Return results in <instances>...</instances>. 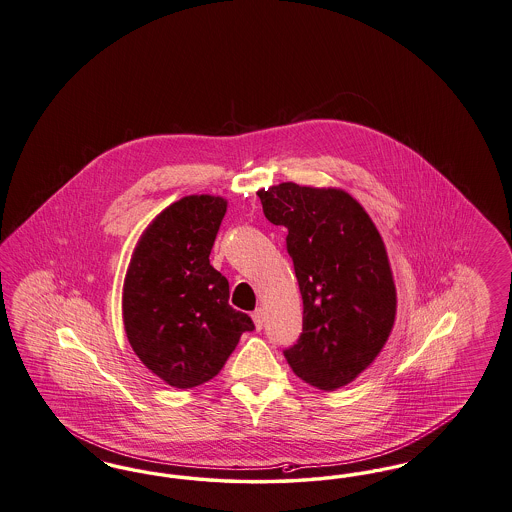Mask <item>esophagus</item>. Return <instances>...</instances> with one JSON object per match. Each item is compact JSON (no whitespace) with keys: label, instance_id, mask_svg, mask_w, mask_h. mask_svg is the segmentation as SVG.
<instances>
[{"label":"esophagus","instance_id":"1","mask_svg":"<svg viewBox=\"0 0 512 512\" xmlns=\"http://www.w3.org/2000/svg\"><path fill=\"white\" fill-rule=\"evenodd\" d=\"M251 318H253L255 328L263 329V324H265V312H263V308H257V310L251 314Z\"/></svg>","mask_w":512,"mask_h":512}]
</instances>
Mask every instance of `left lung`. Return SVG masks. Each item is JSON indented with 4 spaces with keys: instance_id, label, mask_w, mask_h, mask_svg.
I'll return each mask as SVG.
<instances>
[{
    "instance_id": "left-lung-1",
    "label": "left lung",
    "mask_w": 512,
    "mask_h": 512,
    "mask_svg": "<svg viewBox=\"0 0 512 512\" xmlns=\"http://www.w3.org/2000/svg\"><path fill=\"white\" fill-rule=\"evenodd\" d=\"M257 196L266 219L287 228L303 297V333L284 350L287 364L316 389H341L371 366L394 326L383 238L345 190L282 183Z\"/></svg>"
}]
</instances>
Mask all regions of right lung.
Listing matches in <instances>:
<instances>
[{"label": "right lung", "instance_id": "add662e5", "mask_svg": "<svg viewBox=\"0 0 512 512\" xmlns=\"http://www.w3.org/2000/svg\"><path fill=\"white\" fill-rule=\"evenodd\" d=\"M219 196H184L144 230L123 282V326L146 368L175 389L213 379L251 318L228 305V280L209 265L225 217Z\"/></svg>", "mask_w": 512, "mask_h": 512}]
</instances>
